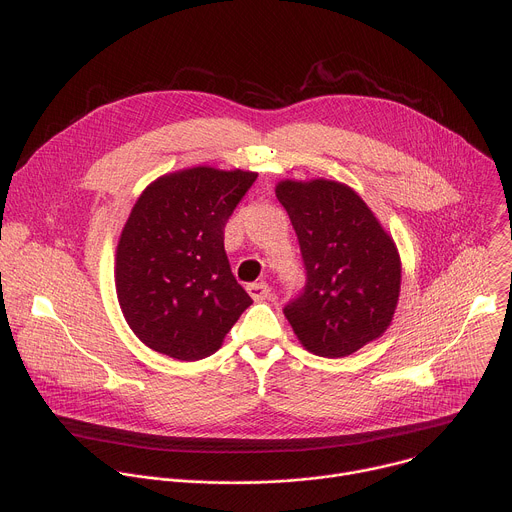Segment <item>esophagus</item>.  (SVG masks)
Instances as JSON below:
<instances>
[{"label": "esophagus", "mask_w": 512, "mask_h": 512, "mask_svg": "<svg viewBox=\"0 0 512 512\" xmlns=\"http://www.w3.org/2000/svg\"><path fill=\"white\" fill-rule=\"evenodd\" d=\"M247 291L249 296L255 300V302H261V300H267L271 296V287L267 283H249L247 285Z\"/></svg>", "instance_id": "1"}]
</instances>
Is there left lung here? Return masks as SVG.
I'll use <instances>...</instances> for the list:
<instances>
[{"mask_svg": "<svg viewBox=\"0 0 512 512\" xmlns=\"http://www.w3.org/2000/svg\"><path fill=\"white\" fill-rule=\"evenodd\" d=\"M275 196L287 210L306 267L302 294L283 308L314 354L342 358L377 340L391 324L401 259L373 210L334 180H283Z\"/></svg>", "mask_w": 512, "mask_h": 512, "instance_id": "1", "label": "left lung"}]
</instances>
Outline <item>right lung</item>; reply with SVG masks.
<instances>
[{"instance_id": "add662e5", "label": "right lung", "mask_w": 512, "mask_h": 512, "mask_svg": "<svg viewBox=\"0 0 512 512\" xmlns=\"http://www.w3.org/2000/svg\"><path fill=\"white\" fill-rule=\"evenodd\" d=\"M255 172L196 166L141 192L121 231L115 289L133 334L156 352L200 360L253 304L227 253L229 216Z\"/></svg>"}]
</instances>
